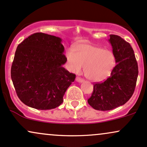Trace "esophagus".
<instances>
[{"label": "esophagus", "instance_id": "obj_1", "mask_svg": "<svg viewBox=\"0 0 147 147\" xmlns=\"http://www.w3.org/2000/svg\"><path fill=\"white\" fill-rule=\"evenodd\" d=\"M75 80H76V81H77V82H79V83H82L83 81H84V80H83L82 79L80 78V77H76Z\"/></svg>", "mask_w": 147, "mask_h": 147}]
</instances>
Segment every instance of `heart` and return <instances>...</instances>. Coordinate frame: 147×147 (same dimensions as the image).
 I'll return each mask as SVG.
<instances>
[{"label":"heart","mask_w":147,"mask_h":147,"mask_svg":"<svg viewBox=\"0 0 147 147\" xmlns=\"http://www.w3.org/2000/svg\"><path fill=\"white\" fill-rule=\"evenodd\" d=\"M74 51L66 53L69 70L79 73L84 66L85 77L93 82L104 81L112 73L115 66V57L110 51L88 43H78Z\"/></svg>","instance_id":"b5f03b06"}]
</instances>
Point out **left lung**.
<instances>
[{"label": "left lung", "instance_id": "1", "mask_svg": "<svg viewBox=\"0 0 147 147\" xmlns=\"http://www.w3.org/2000/svg\"><path fill=\"white\" fill-rule=\"evenodd\" d=\"M109 37L116 65L109 78L94 85L88 102L96 110H111L126 103L133 95L138 75V63L129 43L118 35Z\"/></svg>", "mask_w": 147, "mask_h": 147}]
</instances>
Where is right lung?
Segmentation results:
<instances>
[{"mask_svg":"<svg viewBox=\"0 0 147 147\" xmlns=\"http://www.w3.org/2000/svg\"><path fill=\"white\" fill-rule=\"evenodd\" d=\"M61 42L59 37L36 33L18 46L11 77L18 96L26 105L47 110L63 102L76 76L63 67L67 59Z\"/></svg>","mask_w":147,"mask_h":147,"instance_id":"add662e5","label":"right lung"}]
</instances>
